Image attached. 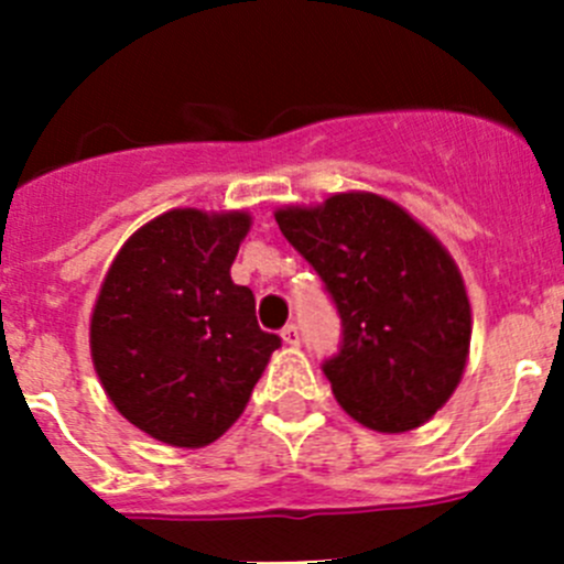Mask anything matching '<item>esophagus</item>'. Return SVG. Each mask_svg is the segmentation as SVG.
Returning a JSON list of instances; mask_svg holds the SVG:
<instances>
[{
	"mask_svg": "<svg viewBox=\"0 0 564 564\" xmlns=\"http://www.w3.org/2000/svg\"><path fill=\"white\" fill-rule=\"evenodd\" d=\"M281 338H283V344H286V346H297L300 344L297 324H286V327L281 329Z\"/></svg>",
	"mask_w": 564,
	"mask_h": 564,
	"instance_id": "1",
	"label": "esophagus"
}]
</instances>
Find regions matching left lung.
Instances as JSON below:
<instances>
[{
	"instance_id": "obj_1",
	"label": "left lung",
	"mask_w": 564,
	"mask_h": 564,
	"mask_svg": "<svg viewBox=\"0 0 564 564\" xmlns=\"http://www.w3.org/2000/svg\"><path fill=\"white\" fill-rule=\"evenodd\" d=\"M275 220L322 275L344 322L324 362L340 409L379 434L429 423L469 360L471 308L447 248L401 204L346 191Z\"/></svg>"
}]
</instances>
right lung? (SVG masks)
<instances>
[{"label":"right lung","mask_w":564,"mask_h":564,"mask_svg":"<svg viewBox=\"0 0 564 564\" xmlns=\"http://www.w3.org/2000/svg\"><path fill=\"white\" fill-rule=\"evenodd\" d=\"M250 213L180 207L158 215L113 256L89 351L108 401L172 447H207L237 423L281 338L256 322L231 264Z\"/></svg>","instance_id":"obj_1"}]
</instances>
